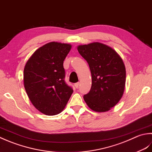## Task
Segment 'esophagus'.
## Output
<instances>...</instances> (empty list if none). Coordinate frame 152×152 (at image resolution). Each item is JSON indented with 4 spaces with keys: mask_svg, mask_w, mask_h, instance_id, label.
I'll list each match as a JSON object with an SVG mask.
<instances>
[{
    "mask_svg": "<svg viewBox=\"0 0 152 152\" xmlns=\"http://www.w3.org/2000/svg\"><path fill=\"white\" fill-rule=\"evenodd\" d=\"M74 85H75L76 88H79V83L77 82V83H75V84H74Z\"/></svg>",
    "mask_w": 152,
    "mask_h": 152,
    "instance_id": "esophagus-1",
    "label": "esophagus"
}]
</instances>
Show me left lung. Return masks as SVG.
I'll use <instances>...</instances> for the list:
<instances>
[{
    "instance_id": "8db88e82",
    "label": "left lung",
    "mask_w": 152,
    "mask_h": 152,
    "mask_svg": "<svg viewBox=\"0 0 152 152\" xmlns=\"http://www.w3.org/2000/svg\"><path fill=\"white\" fill-rule=\"evenodd\" d=\"M87 61L92 75V86L83 98L91 110L104 112L115 106L125 90L126 70L122 59L106 45L93 42L77 47Z\"/></svg>"
}]
</instances>
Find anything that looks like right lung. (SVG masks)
<instances>
[{"mask_svg":"<svg viewBox=\"0 0 152 152\" xmlns=\"http://www.w3.org/2000/svg\"><path fill=\"white\" fill-rule=\"evenodd\" d=\"M72 45L49 42L37 50L26 64L24 86L33 105L47 115L60 113L73 90L65 81L64 61Z\"/></svg>","mask_w":152,"mask_h":152,"instance_id":"obj_1","label":"right lung"}]
</instances>
